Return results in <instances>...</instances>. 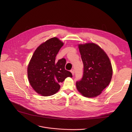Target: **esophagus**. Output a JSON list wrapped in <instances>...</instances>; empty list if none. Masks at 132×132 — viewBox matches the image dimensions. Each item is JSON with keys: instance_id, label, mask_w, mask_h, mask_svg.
I'll use <instances>...</instances> for the list:
<instances>
[{"instance_id": "34e87169", "label": "esophagus", "mask_w": 132, "mask_h": 132, "mask_svg": "<svg viewBox=\"0 0 132 132\" xmlns=\"http://www.w3.org/2000/svg\"><path fill=\"white\" fill-rule=\"evenodd\" d=\"M71 73H72L73 75H74V73H75V71H74V69H72V70H71Z\"/></svg>"}]
</instances>
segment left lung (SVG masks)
<instances>
[{
  "label": "left lung",
  "mask_w": 132,
  "mask_h": 132,
  "mask_svg": "<svg viewBox=\"0 0 132 132\" xmlns=\"http://www.w3.org/2000/svg\"><path fill=\"white\" fill-rule=\"evenodd\" d=\"M84 64L82 79L76 82L78 90L87 97L100 95L110 84L112 68L109 57L102 48L94 43L79 45Z\"/></svg>",
  "instance_id": "left-lung-1"
}]
</instances>
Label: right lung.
<instances>
[{"label": "right lung", "mask_w": 132, "mask_h": 132, "mask_svg": "<svg viewBox=\"0 0 132 132\" xmlns=\"http://www.w3.org/2000/svg\"><path fill=\"white\" fill-rule=\"evenodd\" d=\"M64 43L57 37L46 40L34 53L28 67V77L32 88L38 94L48 96L56 93L59 83L72 73L65 70L66 59L55 61V57Z\"/></svg>", "instance_id": "right-lung-1"}]
</instances>
